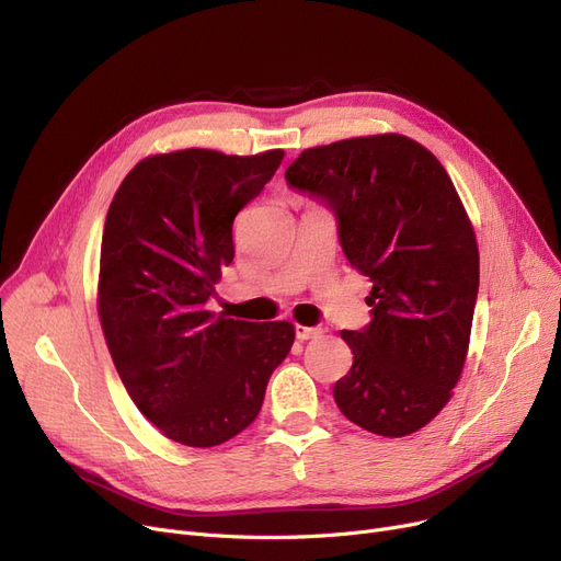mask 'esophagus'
Returning <instances> with one entry per match:
<instances>
[{"mask_svg": "<svg viewBox=\"0 0 561 561\" xmlns=\"http://www.w3.org/2000/svg\"><path fill=\"white\" fill-rule=\"evenodd\" d=\"M295 333H297V341H310V339H318V335H322L324 331L320 327H301V324H297Z\"/></svg>", "mask_w": 561, "mask_h": 561, "instance_id": "34e87169", "label": "esophagus"}]
</instances>
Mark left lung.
Returning a JSON list of instances; mask_svg holds the SVG:
<instances>
[{
	"label": "left lung",
	"instance_id": "obj_1",
	"mask_svg": "<svg viewBox=\"0 0 561 561\" xmlns=\"http://www.w3.org/2000/svg\"><path fill=\"white\" fill-rule=\"evenodd\" d=\"M285 179L333 211L347 262L373 280L370 322L341 331L354 364L335 405L368 433H416L458 385L479 295L477 237L454 182L396 133L306 149Z\"/></svg>",
	"mask_w": 561,
	"mask_h": 561
}]
</instances>
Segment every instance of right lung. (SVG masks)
<instances>
[{
	"label": "right lung",
	"mask_w": 561,
	"mask_h": 561,
	"mask_svg": "<svg viewBox=\"0 0 561 561\" xmlns=\"http://www.w3.org/2000/svg\"><path fill=\"white\" fill-rule=\"evenodd\" d=\"M285 151L184 149L133 168L107 209L99 318L122 382L165 437L207 449L249 428L295 343L289 322L214 316L234 216Z\"/></svg>",
	"instance_id": "add662e5"
}]
</instances>
